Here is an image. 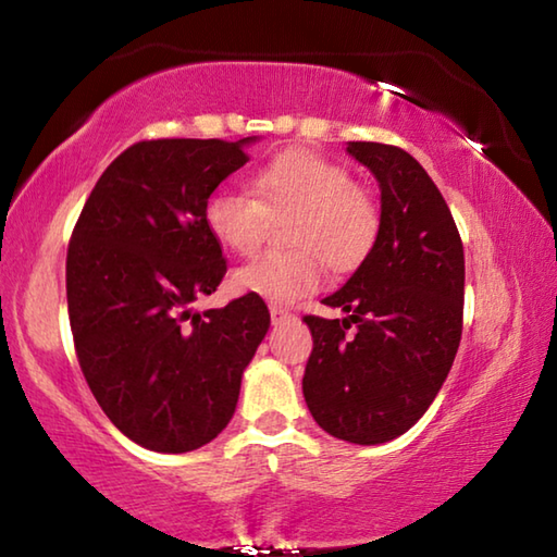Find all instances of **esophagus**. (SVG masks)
Masks as SVG:
<instances>
[{"label": "esophagus", "mask_w": 557, "mask_h": 557, "mask_svg": "<svg viewBox=\"0 0 557 557\" xmlns=\"http://www.w3.org/2000/svg\"><path fill=\"white\" fill-rule=\"evenodd\" d=\"M270 317H272V324H280V322H285V319H289L292 314L287 312V309H282L277 305H270Z\"/></svg>", "instance_id": "1"}]
</instances>
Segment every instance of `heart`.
I'll return each instance as SVG.
<instances>
[{"instance_id": "heart-1", "label": "heart", "mask_w": 557, "mask_h": 557, "mask_svg": "<svg viewBox=\"0 0 557 557\" xmlns=\"http://www.w3.org/2000/svg\"><path fill=\"white\" fill-rule=\"evenodd\" d=\"M250 196L215 188L203 203V223L225 250L248 256L262 243L268 219L295 213L289 243L301 250L265 252L233 275L245 295L289 305L319 289L322 259L348 268L369 252L379 231L373 206L351 174L312 152L292 149L250 176Z\"/></svg>"}]
</instances>
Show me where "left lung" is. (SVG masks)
Returning <instances> with one entry per match:
<instances>
[{
  "label": "left lung",
  "instance_id": "obj_1",
  "mask_svg": "<svg viewBox=\"0 0 557 557\" xmlns=\"http://www.w3.org/2000/svg\"><path fill=\"white\" fill-rule=\"evenodd\" d=\"M346 152L379 182L381 223L369 256L322 299L346 317H305L314 348L301 393L332 437L383 445L428 412L455 363L465 248L418 159L379 143H348Z\"/></svg>",
  "mask_w": 557,
  "mask_h": 557
}]
</instances>
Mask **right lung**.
Listing matches in <instances>:
<instances>
[{
	"label": "right lung",
	"instance_id": "obj_1",
	"mask_svg": "<svg viewBox=\"0 0 557 557\" xmlns=\"http://www.w3.org/2000/svg\"><path fill=\"white\" fill-rule=\"evenodd\" d=\"M258 139L132 145L75 223L65 258L75 351L102 412L145 449L184 455L219 437L270 329L252 295L194 309L225 275L203 203Z\"/></svg>",
	"mask_w": 557,
	"mask_h": 557
}]
</instances>
